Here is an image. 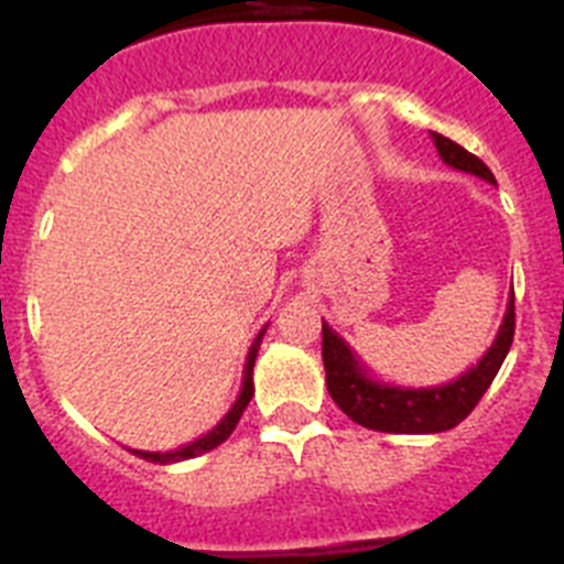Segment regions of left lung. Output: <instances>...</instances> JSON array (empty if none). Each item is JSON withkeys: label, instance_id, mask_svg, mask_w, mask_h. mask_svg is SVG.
<instances>
[{"label": "left lung", "instance_id": "left-lung-1", "mask_svg": "<svg viewBox=\"0 0 564 564\" xmlns=\"http://www.w3.org/2000/svg\"><path fill=\"white\" fill-rule=\"evenodd\" d=\"M437 154L452 169L477 174L482 181L495 183V174L477 154L466 152L455 141L432 132ZM514 341V293L508 296L506 316L497 330L495 344L482 352L480 361L457 376L455 381L441 387H395L370 378L367 367L358 361L350 344L344 341L327 322H322V361L327 372V392L338 403V410L356 423L390 435H435V432L455 430L457 423L475 410L477 401L486 395L495 376L500 372L508 350Z\"/></svg>", "mask_w": 564, "mask_h": 564}]
</instances>
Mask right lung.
<instances>
[{
	"mask_svg": "<svg viewBox=\"0 0 564 564\" xmlns=\"http://www.w3.org/2000/svg\"><path fill=\"white\" fill-rule=\"evenodd\" d=\"M262 336H265V327L259 330V336L253 338V344H251V350H248L246 370H242V390H239L237 401H234L231 410L226 412V417H223V421L217 423L212 432H206L203 437H197V441L186 443V446H181V449H174V452H141V449H129V452L138 457H143V460H149V463H161V466H166V463H181V460H188V457L206 455V452L217 449V446H220V443L231 435L234 426H237L239 417H242V412H246V406L251 403V398H253V361H257Z\"/></svg>",
	"mask_w": 564,
	"mask_h": 564,
	"instance_id": "obj_1",
	"label": "right lung"
}]
</instances>
